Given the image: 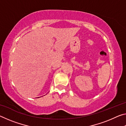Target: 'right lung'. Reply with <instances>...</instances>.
Returning <instances> with one entry per match:
<instances>
[{
    "instance_id": "add662e5",
    "label": "right lung",
    "mask_w": 126,
    "mask_h": 126,
    "mask_svg": "<svg viewBox=\"0 0 126 126\" xmlns=\"http://www.w3.org/2000/svg\"><path fill=\"white\" fill-rule=\"evenodd\" d=\"M38 98H39V97H38Z\"/></svg>"
}]
</instances>
